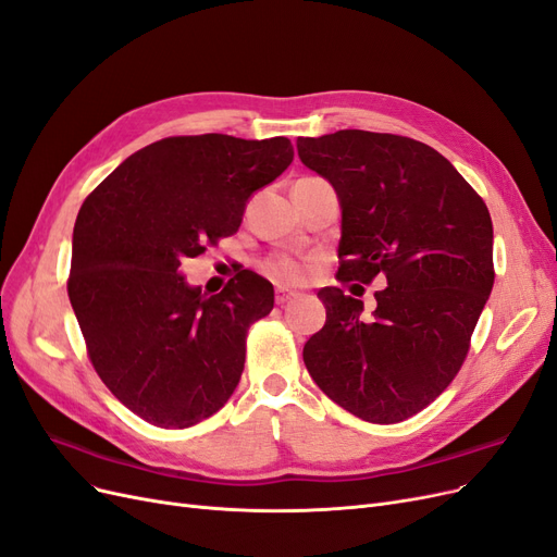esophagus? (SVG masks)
I'll return each mask as SVG.
<instances>
[{"instance_id": "obj_1", "label": "esophagus", "mask_w": 557, "mask_h": 557, "mask_svg": "<svg viewBox=\"0 0 557 557\" xmlns=\"http://www.w3.org/2000/svg\"><path fill=\"white\" fill-rule=\"evenodd\" d=\"M299 295L295 293V290H285V287H278L276 290V304L278 306H283V304H287V301H293V299H297Z\"/></svg>"}]
</instances>
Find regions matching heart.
Wrapping results in <instances>:
<instances>
[{
	"mask_svg": "<svg viewBox=\"0 0 557 557\" xmlns=\"http://www.w3.org/2000/svg\"><path fill=\"white\" fill-rule=\"evenodd\" d=\"M264 274L281 285H293L306 278V267L295 258H274L264 262Z\"/></svg>",
	"mask_w": 557,
	"mask_h": 557,
	"instance_id": "b5f03b06",
	"label": "heart"
}]
</instances>
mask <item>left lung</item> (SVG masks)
<instances>
[{
	"instance_id": "obj_1",
	"label": "left lung",
	"mask_w": 557,
	"mask_h": 557,
	"mask_svg": "<svg viewBox=\"0 0 557 557\" xmlns=\"http://www.w3.org/2000/svg\"><path fill=\"white\" fill-rule=\"evenodd\" d=\"M301 162L341 198L338 281H386L376 308L322 287L324 326L304 363L333 403L376 425L407 420L448 388L494 287V226L441 152L386 132L297 139Z\"/></svg>"
}]
</instances>
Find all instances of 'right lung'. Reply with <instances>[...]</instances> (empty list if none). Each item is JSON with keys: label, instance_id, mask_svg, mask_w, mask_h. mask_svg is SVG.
Returning a JSON list of instances; mask_svg holds the SVG:
<instances>
[{"label": "right lung", "instance_id": "1", "mask_svg": "<svg viewBox=\"0 0 557 557\" xmlns=\"http://www.w3.org/2000/svg\"><path fill=\"white\" fill-rule=\"evenodd\" d=\"M293 158L285 137H169L129 154L82 203L69 297L98 376L150 425L191 428L237 388L247 331L270 315L274 287L242 270L206 297L181 264L237 233L251 194Z\"/></svg>", "mask_w": 557, "mask_h": 557}]
</instances>
